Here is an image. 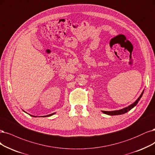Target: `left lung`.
Returning <instances> with one entry per match:
<instances>
[{
	"label": "left lung",
	"mask_w": 155,
	"mask_h": 155,
	"mask_svg": "<svg viewBox=\"0 0 155 155\" xmlns=\"http://www.w3.org/2000/svg\"><path fill=\"white\" fill-rule=\"evenodd\" d=\"M143 93V91L142 92V94L139 96V97H138L134 103L131 104V105L127 106V107H126V108H124L119 110H114V111H102V112L106 115H122V114H124L125 113H127V111L131 110L133 108H134L135 106L137 104L138 101H140V98L142 97Z\"/></svg>",
	"instance_id": "8db88e82"
}]
</instances>
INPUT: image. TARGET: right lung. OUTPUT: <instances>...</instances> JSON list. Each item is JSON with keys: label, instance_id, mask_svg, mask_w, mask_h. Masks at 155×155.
<instances>
[{"label": "right lung", "instance_id": "right-lung-1", "mask_svg": "<svg viewBox=\"0 0 155 155\" xmlns=\"http://www.w3.org/2000/svg\"><path fill=\"white\" fill-rule=\"evenodd\" d=\"M26 113V112H25ZM56 113H53V114H49V115H45V116H43L44 117H50V116H51V115H53L54 114H55ZM31 116H32V117H36V116H34V115H30Z\"/></svg>", "mask_w": 155, "mask_h": 155}]
</instances>
